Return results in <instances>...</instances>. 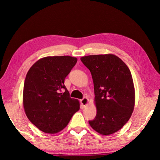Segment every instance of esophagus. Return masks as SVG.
<instances>
[{"instance_id": "obj_1", "label": "esophagus", "mask_w": 160, "mask_h": 160, "mask_svg": "<svg viewBox=\"0 0 160 160\" xmlns=\"http://www.w3.org/2000/svg\"><path fill=\"white\" fill-rule=\"evenodd\" d=\"M81 103L82 104V105H83L84 108H85L86 106H88V105L89 103V99L87 98H84L82 99H81Z\"/></svg>"}]
</instances>
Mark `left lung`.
<instances>
[{
  "label": "left lung",
  "instance_id": "1",
  "mask_svg": "<svg viewBox=\"0 0 160 160\" xmlns=\"http://www.w3.org/2000/svg\"><path fill=\"white\" fill-rule=\"evenodd\" d=\"M93 81L97 109L95 119L89 121L95 132L104 135L117 132L133 111L135 88L126 64L113 54L82 57Z\"/></svg>",
  "mask_w": 160,
  "mask_h": 160
}]
</instances>
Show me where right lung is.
I'll use <instances>...</instances> for the list:
<instances>
[{
	"mask_svg": "<svg viewBox=\"0 0 160 160\" xmlns=\"http://www.w3.org/2000/svg\"><path fill=\"white\" fill-rule=\"evenodd\" d=\"M77 61L71 56L45 57L28 70L24 84L22 103L27 117L42 132L56 133L63 129L80 108L64 85ZM64 93H61L62 90Z\"/></svg>",
	"mask_w": 160,
	"mask_h": 160,
	"instance_id": "obj_1",
	"label": "right lung"
}]
</instances>
